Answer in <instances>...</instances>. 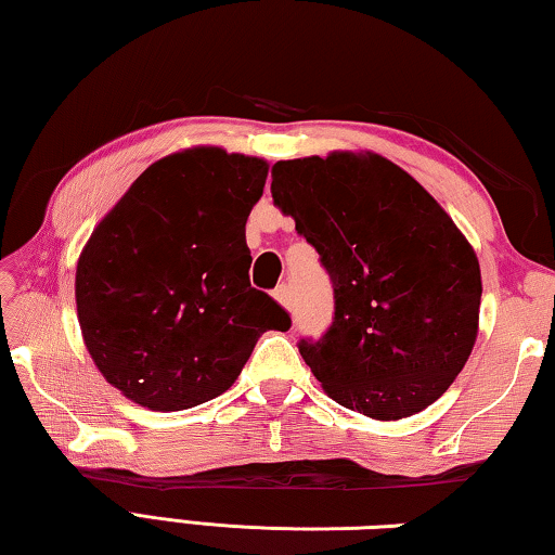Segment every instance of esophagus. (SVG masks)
Instances as JSON below:
<instances>
[{
    "label": "esophagus",
    "instance_id": "34e87169",
    "mask_svg": "<svg viewBox=\"0 0 555 555\" xmlns=\"http://www.w3.org/2000/svg\"><path fill=\"white\" fill-rule=\"evenodd\" d=\"M274 298L279 300L281 306L291 308V291H288V286H286V284H279V286L274 288Z\"/></svg>",
    "mask_w": 555,
    "mask_h": 555
}]
</instances>
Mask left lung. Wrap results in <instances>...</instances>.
<instances>
[{
  "label": "left lung",
  "instance_id": "8db88e82",
  "mask_svg": "<svg viewBox=\"0 0 555 555\" xmlns=\"http://www.w3.org/2000/svg\"><path fill=\"white\" fill-rule=\"evenodd\" d=\"M271 198L333 284V323L298 343L323 389L382 421L443 397L473 352L482 298L480 264L448 212L374 154L279 162Z\"/></svg>",
  "mask_w": 555,
  "mask_h": 555
}]
</instances>
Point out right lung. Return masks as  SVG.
<instances>
[{
	"label": "right lung",
	"mask_w": 555,
	"mask_h": 555,
	"mask_svg": "<svg viewBox=\"0 0 555 555\" xmlns=\"http://www.w3.org/2000/svg\"><path fill=\"white\" fill-rule=\"evenodd\" d=\"M269 166L215 146L166 156L92 232L75 274L86 345L112 387L152 411L220 397L261 333L291 318L251 288L244 240Z\"/></svg>",
	"instance_id": "add662e5"
}]
</instances>
